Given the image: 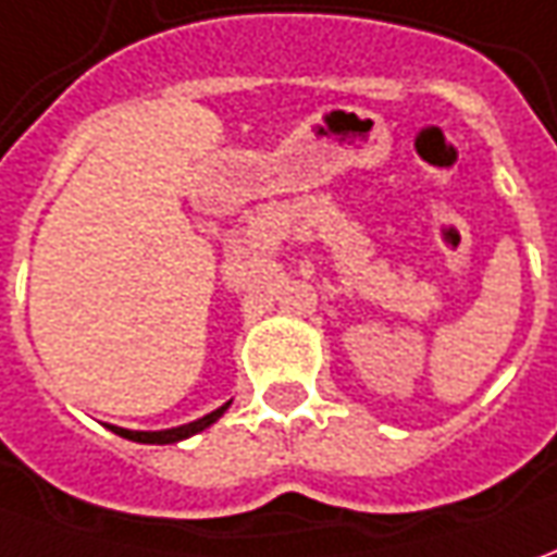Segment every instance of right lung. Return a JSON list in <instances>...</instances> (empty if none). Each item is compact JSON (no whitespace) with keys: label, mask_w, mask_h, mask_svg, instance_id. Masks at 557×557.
I'll return each instance as SVG.
<instances>
[{"label":"right lung","mask_w":557,"mask_h":557,"mask_svg":"<svg viewBox=\"0 0 557 557\" xmlns=\"http://www.w3.org/2000/svg\"><path fill=\"white\" fill-rule=\"evenodd\" d=\"M231 403H225L222 408H215L210 414H203L198 421L183 423V426H173V430H154V433H143V430H121V426H112V433H119V436L131 438V442H143V445H173V442H183V438L195 436L200 430H207L210 423H215L222 414H225V408Z\"/></svg>","instance_id":"obj_1"}]
</instances>
